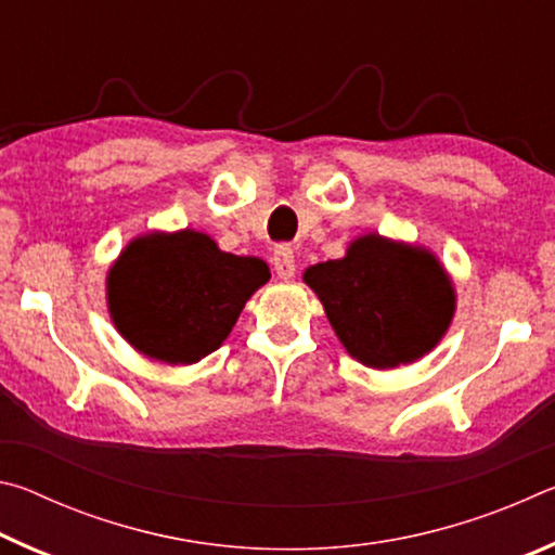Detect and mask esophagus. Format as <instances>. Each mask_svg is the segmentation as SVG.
<instances>
[{
    "label": "esophagus",
    "instance_id": "34e87169",
    "mask_svg": "<svg viewBox=\"0 0 555 555\" xmlns=\"http://www.w3.org/2000/svg\"><path fill=\"white\" fill-rule=\"evenodd\" d=\"M274 271L279 279H294L296 276V259H294V249L288 244H279L274 249Z\"/></svg>",
    "mask_w": 555,
    "mask_h": 555
}]
</instances>
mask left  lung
<instances>
[{"mask_svg":"<svg viewBox=\"0 0 555 555\" xmlns=\"http://www.w3.org/2000/svg\"><path fill=\"white\" fill-rule=\"evenodd\" d=\"M304 281L345 350L374 370L434 350L455 313L453 281L434 251L374 232L357 237L343 259L308 267Z\"/></svg>","mask_w":555,"mask_h":555,"instance_id":"8db88e82","label":"left lung"}]
</instances>
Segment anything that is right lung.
<instances>
[{"label": "right lung", "instance_id": "1", "mask_svg": "<svg viewBox=\"0 0 555 555\" xmlns=\"http://www.w3.org/2000/svg\"><path fill=\"white\" fill-rule=\"evenodd\" d=\"M269 279L264 261L222 251L203 232H149L112 264L107 306L134 350L166 364H193L218 350Z\"/></svg>", "mask_w": 555, "mask_h": 555}]
</instances>
